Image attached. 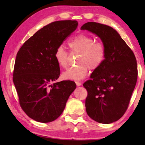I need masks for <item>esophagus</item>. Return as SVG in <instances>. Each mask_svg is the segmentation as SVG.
I'll list each match as a JSON object with an SVG mask.
<instances>
[{
  "mask_svg": "<svg viewBox=\"0 0 145 145\" xmlns=\"http://www.w3.org/2000/svg\"><path fill=\"white\" fill-rule=\"evenodd\" d=\"M75 84H76V85L77 86H79L82 84L81 82H80L79 81H75Z\"/></svg>",
  "mask_w": 145,
  "mask_h": 145,
  "instance_id": "esophagus-1",
  "label": "esophagus"
}]
</instances>
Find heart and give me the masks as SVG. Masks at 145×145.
Here are the masks:
<instances>
[{
    "label": "heart",
    "instance_id": "b5f03b06",
    "mask_svg": "<svg viewBox=\"0 0 145 145\" xmlns=\"http://www.w3.org/2000/svg\"><path fill=\"white\" fill-rule=\"evenodd\" d=\"M68 46L73 53L79 54L77 63L78 65L71 67L63 73V78L78 80L85 78L88 69L97 70L102 65L106 56V48L102 41H95L91 36L79 34L68 41ZM56 63L60 67H67L69 56L63 46L56 49L54 54Z\"/></svg>",
    "mask_w": 145,
    "mask_h": 145
}]
</instances>
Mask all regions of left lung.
I'll list each match as a JSON object with an SVG mask.
<instances>
[{
  "instance_id": "left-lung-1",
  "label": "left lung",
  "mask_w": 145,
  "mask_h": 145,
  "mask_svg": "<svg viewBox=\"0 0 145 145\" xmlns=\"http://www.w3.org/2000/svg\"><path fill=\"white\" fill-rule=\"evenodd\" d=\"M80 29L97 34L106 48L104 63L83 84L88 91L87 114L100 123H111L121 118L129 107L137 78L136 59L111 27L90 22Z\"/></svg>"
}]
</instances>
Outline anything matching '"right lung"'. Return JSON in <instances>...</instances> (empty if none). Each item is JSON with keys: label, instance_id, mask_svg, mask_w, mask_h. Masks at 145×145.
I'll list each match as a JSON object with an SVG mask.
<instances>
[{"label": "right lung", "instance_id": "1", "mask_svg": "<svg viewBox=\"0 0 145 145\" xmlns=\"http://www.w3.org/2000/svg\"><path fill=\"white\" fill-rule=\"evenodd\" d=\"M78 25L76 20L56 21L44 26L20 48L14 62L13 79L19 104L36 121L51 122L65 109L76 88L72 80L52 83L60 75L54 54Z\"/></svg>", "mask_w": 145, "mask_h": 145}]
</instances>
